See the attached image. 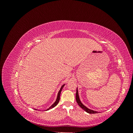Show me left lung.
I'll list each match as a JSON object with an SVG mask.
<instances>
[{"mask_svg": "<svg viewBox=\"0 0 133 133\" xmlns=\"http://www.w3.org/2000/svg\"><path fill=\"white\" fill-rule=\"evenodd\" d=\"M76 102H77L78 105L80 107V108H82L83 110H85L86 112H87L89 114H95V113H98V111H94L88 108L87 107H86L85 105H83V104L82 103L81 101L79 99V94H78V88L76 89Z\"/></svg>", "mask_w": 133, "mask_h": 133, "instance_id": "obj_1", "label": "left lung"}]
</instances>
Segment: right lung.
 I'll list each match as a JSON object with an SVG mask.
<instances>
[{
	"label": "right lung",
	"mask_w": 133,
	"mask_h": 133,
	"mask_svg": "<svg viewBox=\"0 0 133 133\" xmlns=\"http://www.w3.org/2000/svg\"><path fill=\"white\" fill-rule=\"evenodd\" d=\"M64 85H65V84H64V85H63L62 86L61 88H60V90L59 91L58 93L57 98V99H56V101L54 102V103L53 104H52V105H51V106H50V107L49 108H48L47 110H49V109H50L53 108H54L55 106H57V104H58V103H59V100H60V93H61V91H62V89H63V87H64ZM35 110H37V109H35Z\"/></svg>",
	"instance_id": "obj_1"
}]
</instances>
